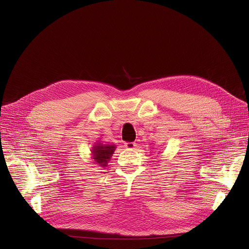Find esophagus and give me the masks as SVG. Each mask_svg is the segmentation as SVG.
Instances as JSON below:
<instances>
[{"label":"esophagus","instance_id":"esophagus-1","mask_svg":"<svg viewBox=\"0 0 249 249\" xmlns=\"http://www.w3.org/2000/svg\"><path fill=\"white\" fill-rule=\"evenodd\" d=\"M124 146L126 148H129V149H133V148L136 147V143H135V142H126V143H124Z\"/></svg>","mask_w":249,"mask_h":249}]
</instances>
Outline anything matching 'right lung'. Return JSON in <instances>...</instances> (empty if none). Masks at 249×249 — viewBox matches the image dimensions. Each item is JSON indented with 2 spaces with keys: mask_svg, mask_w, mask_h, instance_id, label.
Here are the masks:
<instances>
[{
  "mask_svg": "<svg viewBox=\"0 0 249 249\" xmlns=\"http://www.w3.org/2000/svg\"><path fill=\"white\" fill-rule=\"evenodd\" d=\"M115 148L116 146L114 144H104L100 141H96L91 149L92 163H96L100 167H107Z\"/></svg>",
  "mask_w": 249,
  "mask_h": 249,
  "instance_id": "1",
  "label": "right lung"
}]
</instances>
